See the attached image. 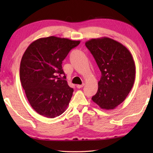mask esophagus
Listing matches in <instances>:
<instances>
[{
    "label": "esophagus",
    "mask_w": 153,
    "mask_h": 153,
    "mask_svg": "<svg viewBox=\"0 0 153 153\" xmlns=\"http://www.w3.org/2000/svg\"><path fill=\"white\" fill-rule=\"evenodd\" d=\"M84 85H85V84L83 83V84H82V85H77L76 87H77V88L80 89V88H82V87H83L84 86Z\"/></svg>",
    "instance_id": "34e87169"
}]
</instances>
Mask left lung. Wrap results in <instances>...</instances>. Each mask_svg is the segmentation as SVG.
<instances>
[{
	"instance_id": "obj_1",
	"label": "left lung",
	"mask_w": 153,
	"mask_h": 153,
	"mask_svg": "<svg viewBox=\"0 0 153 153\" xmlns=\"http://www.w3.org/2000/svg\"><path fill=\"white\" fill-rule=\"evenodd\" d=\"M85 46L92 54L101 77L92 100L102 109L112 110L126 99L133 87L135 66L125 46L108 37L91 39Z\"/></svg>"
}]
</instances>
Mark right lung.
<instances>
[{
    "label": "right lung",
    "instance_id": "obj_1",
    "mask_svg": "<svg viewBox=\"0 0 153 153\" xmlns=\"http://www.w3.org/2000/svg\"><path fill=\"white\" fill-rule=\"evenodd\" d=\"M80 41L54 36L31 43L22 58L19 78L29 102L39 114L54 118L64 112L74 89L68 85L62 64ZM64 74L63 79L59 77Z\"/></svg>",
    "mask_w": 153,
    "mask_h": 153
}]
</instances>
